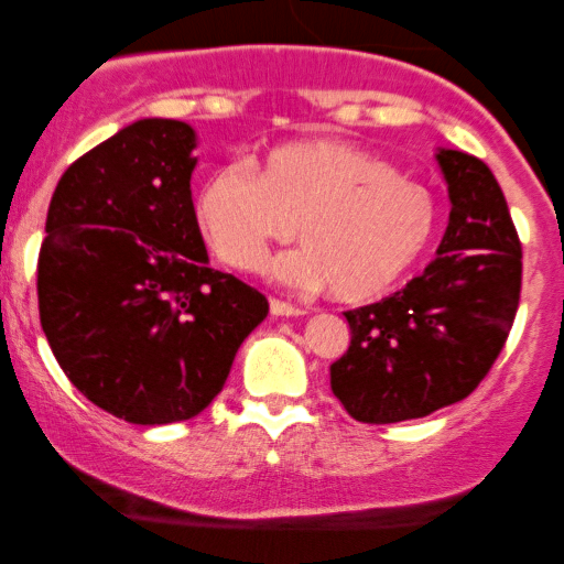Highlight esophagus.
<instances>
[{"mask_svg":"<svg viewBox=\"0 0 564 564\" xmlns=\"http://www.w3.org/2000/svg\"><path fill=\"white\" fill-rule=\"evenodd\" d=\"M270 311L272 316H305L308 314V308H300V305H292L286 303V300H270Z\"/></svg>","mask_w":564,"mask_h":564,"instance_id":"obj_1","label":"esophagus"}]
</instances>
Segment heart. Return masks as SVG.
I'll return each instance as SVG.
<instances>
[{"mask_svg": "<svg viewBox=\"0 0 564 564\" xmlns=\"http://www.w3.org/2000/svg\"><path fill=\"white\" fill-rule=\"evenodd\" d=\"M198 229L237 270H256L272 242L297 235L305 248L278 259L292 286L322 289L344 303L388 292L436 231V202L388 161L340 141H292L270 150L259 172L218 163L196 191Z\"/></svg>", "mask_w": 564, "mask_h": 564, "instance_id": "heart-1", "label": "heart"}]
</instances>
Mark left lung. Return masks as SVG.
Segmentation results:
<instances>
[{
	"mask_svg": "<svg viewBox=\"0 0 564 564\" xmlns=\"http://www.w3.org/2000/svg\"><path fill=\"white\" fill-rule=\"evenodd\" d=\"M451 220L436 259L401 292L346 311L351 344L329 388L360 423L417 420L464 401L491 371L521 297V242L491 169L440 150Z\"/></svg>",
	"mask_w": 564,
	"mask_h": 564,
	"instance_id": "8db88e82",
	"label": "left lung"
}]
</instances>
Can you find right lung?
Segmentation results:
<instances>
[{"instance_id":"add662e5","label":"right lung","mask_w":564,"mask_h":564,"mask_svg":"<svg viewBox=\"0 0 564 564\" xmlns=\"http://www.w3.org/2000/svg\"><path fill=\"white\" fill-rule=\"evenodd\" d=\"M196 133L139 119L56 185L37 259L40 324L95 406L135 425L196 417L270 303L209 267L191 198Z\"/></svg>"}]
</instances>
